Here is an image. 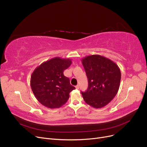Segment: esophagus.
<instances>
[{
    "mask_svg": "<svg viewBox=\"0 0 147 147\" xmlns=\"http://www.w3.org/2000/svg\"><path fill=\"white\" fill-rule=\"evenodd\" d=\"M75 87H76V88L77 90H78V89H79V85H76V86H75Z\"/></svg>",
    "mask_w": 147,
    "mask_h": 147,
    "instance_id": "esophagus-1",
    "label": "esophagus"
}]
</instances>
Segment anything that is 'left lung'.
I'll return each mask as SVG.
<instances>
[{
    "label": "left lung",
    "mask_w": 147,
    "mask_h": 147,
    "mask_svg": "<svg viewBox=\"0 0 147 147\" xmlns=\"http://www.w3.org/2000/svg\"><path fill=\"white\" fill-rule=\"evenodd\" d=\"M82 63L88 81L87 90L81 92L85 102L95 108L105 107L117 93L120 69L111 60L100 55L86 56Z\"/></svg>",
    "instance_id": "obj_1"
}]
</instances>
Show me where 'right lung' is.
I'll use <instances>...</instances> for the list:
<instances>
[{
    "instance_id": "obj_1",
    "label": "right lung",
    "mask_w": 147,
    "mask_h": 147,
    "mask_svg": "<svg viewBox=\"0 0 147 147\" xmlns=\"http://www.w3.org/2000/svg\"><path fill=\"white\" fill-rule=\"evenodd\" d=\"M72 62L69 59L54 57L37 67L31 76V90L37 100L50 108H57L67 102L75 89L63 75Z\"/></svg>"
}]
</instances>
